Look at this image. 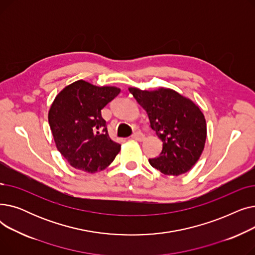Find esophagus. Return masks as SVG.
<instances>
[{"instance_id": "obj_1", "label": "esophagus", "mask_w": 255, "mask_h": 255, "mask_svg": "<svg viewBox=\"0 0 255 255\" xmlns=\"http://www.w3.org/2000/svg\"><path fill=\"white\" fill-rule=\"evenodd\" d=\"M132 138L135 139V140H138V141H142L144 139V134H142L140 131H137L132 135Z\"/></svg>"}]
</instances>
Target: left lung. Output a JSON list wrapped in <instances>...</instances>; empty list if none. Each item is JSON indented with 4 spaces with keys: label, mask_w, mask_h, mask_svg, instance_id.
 Here are the masks:
<instances>
[{
    "label": "left lung",
    "mask_w": 255,
    "mask_h": 255,
    "mask_svg": "<svg viewBox=\"0 0 255 255\" xmlns=\"http://www.w3.org/2000/svg\"><path fill=\"white\" fill-rule=\"evenodd\" d=\"M129 92L146 112L152 129L163 142L159 157L150 164L166 176L189 171L202 155L207 139L206 119L197 104L172 89Z\"/></svg>",
    "instance_id": "8db88e82"
}]
</instances>
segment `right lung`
I'll return each mask as SVG.
<instances>
[{"instance_id":"right-lung-1","label":"right lung","mask_w":255,"mask_h":255,"mask_svg":"<svg viewBox=\"0 0 255 255\" xmlns=\"http://www.w3.org/2000/svg\"><path fill=\"white\" fill-rule=\"evenodd\" d=\"M121 92L79 79L65 87L51 103L48 123L58 151L75 169L98 172L111 165L121 150L107 132L101 110Z\"/></svg>"}]
</instances>
